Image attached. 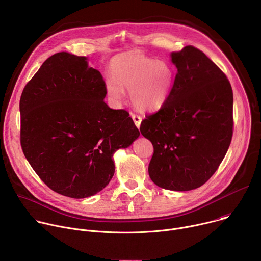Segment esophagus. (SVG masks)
I'll list each match as a JSON object with an SVG mask.
<instances>
[{
    "instance_id": "1",
    "label": "esophagus",
    "mask_w": 261,
    "mask_h": 261,
    "mask_svg": "<svg viewBox=\"0 0 261 261\" xmlns=\"http://www.w3.org/2000/svg\"><path fill=\"white\" fill-rule=\"evenodd\" d=\"M131 117H132V119H133V121H134V123H135V125H136V127L137 128H139V126H140V123H141V117L140 116H138V115H134V114H132L131 115Z\"/></svg>"
}]
</instances>
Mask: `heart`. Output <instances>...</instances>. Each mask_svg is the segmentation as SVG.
Instances as JSON below:
<instances>
[{"instance_id": "b5f03b06", "label": "heart", "mask_w": 261, "mask_h": 261, "mask_svg": "<svg viewBox=\"0 0 261 261\" xmlns=\"http://www.w3.org/2000/svg\"><path fill=\"white\" fill-rule=\"evenodd\" d=\"M111 76L105 81L110 100L120 102L129 91L133 105L140 110H155L166 100L173 82L171 67L139 51H128L110 62Z\"/></svg>"}]
</instances>
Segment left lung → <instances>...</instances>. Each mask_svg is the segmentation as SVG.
I'll return each instance as SVG.
<instances>
[{"instance_id":"obj_1","label":"left lung","mask_w":261,"mask_h":261,"mask_svg":"<svg viewBox=\"0 0 261 261\" xmlns=\"http://www.w3.org/2000/svg\"><path fill=\"white\" fill-rule=\"evenodd\" d=\"M177 72L155 114L140 132L154 146L148 174L160 188H199L224 159L233 133V94L223 71L201 50L188 45L171 53Z\"/></svg>"}]
</instances>
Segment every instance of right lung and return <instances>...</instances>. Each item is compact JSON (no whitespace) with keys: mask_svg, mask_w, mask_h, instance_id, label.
<instances>
[{"mask_svg":"<svg viewBox=\"0 0 261 261\" xmlns=\"http://www.w3.org/2000/svg\"><path fill=\"white\" fill-rule=\"evenodd\" d=\"M101 73L86 57L58 53L25 85L19 102L20 144L53 191L86 198L115 173L113 156L139 131L125 109H111Z\"/></svg>","mask_w":261,"mask_h":261,"instance_id":"1","label":"right lung"}]
</instances>
